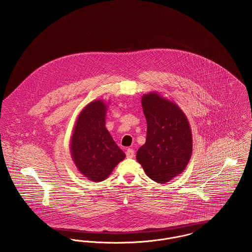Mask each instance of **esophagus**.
<instances>
[{"instance_id": "obj_1", "label": "esophagus", "mask_w": 252, "mask_h": 252, "mask_svg": "<svg viewBox=\"0 0 252 252\" xmlns=\"http://www.w3.org/2000/svg\"><path fill=\"white\" fill-rule=\"evenodd\" d=\"M126 158H133L134 157V150L132 148H128L126 152Z\"/></svg>"}]
</instances>
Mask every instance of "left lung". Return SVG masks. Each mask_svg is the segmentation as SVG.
Instances as JSON below:
<instances>
[{"label":"left lung","mask_w":252,"mask_h":252,"mask_svg":"<svg viewBox=\"0 0 252 252\" xmlns=\"http://www.w3.org/2000/svg\"><path fill=\"white\" fill-rule=\"evenodd\" d=\"M148 131L136 159L151 180L164 184L182 173L191 157L189 124L177 105L149 93L142 99Z\"/></svg>","instance_id":"obj_1"}]
</instances>
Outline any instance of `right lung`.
Listing matches in <instances>:
<instances>
[{
  "instance_id": "1",
  "label": "right lung",
  "mask_w": 252,
  "mask_h": 252,
  "mask_svg": "<svg viewBox=\"0 0 252 252\" xmlns=\"http://www.w3.org/2000/svg\"><path fill=\"white\" fill-rule=\"evenodd\" d=\"M105 108L102 101L85 107L75 125L70 145L76 166L93 182L108 177L126 156L105 128Z\"/></svg>"
}]
</instances>
